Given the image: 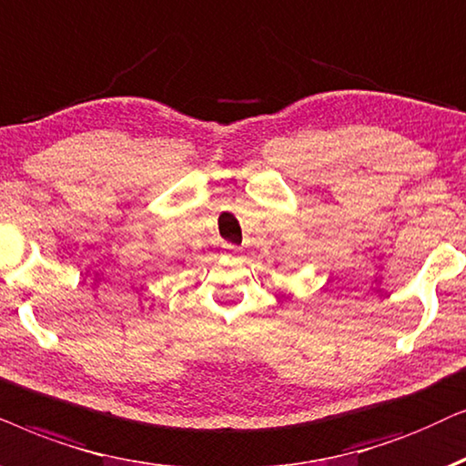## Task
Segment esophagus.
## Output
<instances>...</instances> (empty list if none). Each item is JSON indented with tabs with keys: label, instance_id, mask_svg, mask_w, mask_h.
<instances>
[{
	"label": "esophagus",
	"instance_id": "34e87169",
	"mask_svg": "<svg viewBox=\"0 0 466 466\" xmlns=\"http://www.w3.org/2000/svg\"><path fill=\"white\" fill-rule=\"evenodd\" d=\"M223 249H226L228 256H234V253L238 251V247H237V245H232V243H223Z\"/></svg>",
	"mask_w": 466,
	"mask_h": 466
}]
</instances>
